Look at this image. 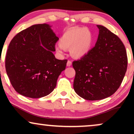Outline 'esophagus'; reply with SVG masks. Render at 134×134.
Masks as SVG:
<instances>
[{
  "label": "esophagus",
  "instance_id": "34e87169",
  "mask_svg": "<svg viewBox=\"0 0 134 134\" xmlns=\"http://www.w3.org/2000/svg\"><path fill=\"white\" fill-rule=\"evenodd\" d=\"M72 65V62L70 60H68L67 61V67H70V66H71Z\"/></svg>",
  "mask_w": 134,
  "mask_h": 134
}]
</instances>
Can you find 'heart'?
<instances>
[{"label": "heart", "instance_id": "b5f03b06", "mask_svg": "<svg viewBox=\"0 0 134 134\" xmlns=\"http://www.w3.org/2000/svg\"><path fill=\"white\" fill-rule=\"evenodd\" d=\"M93 35L85 27H77L67 30L55 47L57 53L64 54L65 49L70 48V53L75 57H82L88 53L93 44Z\"/></svg>", "mask_w": 134, "mask_h": 134}]
</instances>
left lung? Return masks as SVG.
Wrapping results in <instances>:
<instances>
[{
  "label": "left lung",
  "mask_w": 134,
  "mask_h": 134,
  "mask_svg": "<svg viewBox=\"0 0 134 134\" xmlns=\"http://www.w3.org/2000/svg\"><path fill=\"white\" fill-rule=\"evenodd\" d=\"M99 35L95 46L86 55L74 61V90L86 100H100L119 88L127 68L125 46L114 33L97 25Z\"/></svg>",
  "instance_id": "left-lung-1"
}]
</instances>
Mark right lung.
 Instances as JSON below:
<instances>
[{"mask_svg":"<svg viewBox=\"0 0 134 134\" xmlns=\"http://www.w3.org/2000/svg\"><path fill=\"white\" fill-rule=\"evenodd\" d=\"M51 26L35 24L13 38L5 57V69L14 90L31 98L47 96L55 88L67 60H58L53 52L58 40Z\"/></svg>","mask_w":134,"mask_h":134,"instance_id":"obj_1","label":"right lung"}]
</instances>
